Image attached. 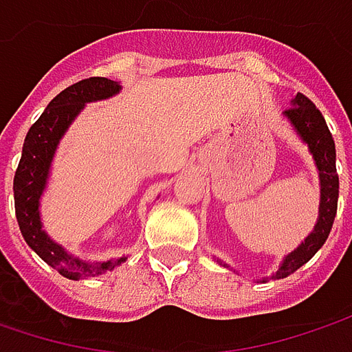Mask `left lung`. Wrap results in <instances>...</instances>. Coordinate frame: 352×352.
Segmentation results:
<instances>
[{"mask_svg":"<svg viewBox=\"0 0 352 352\" xmlns=\"http://www.w3.org/2000/svg\"><path fill=\"white\" fill-rule=\"evenodd\" d=\"M283 115L295 127L302 143H307L309 151L313 153L315 165L319 169L320 205L319 219H317L313 233L305 239V243H300L295 251H291L283 258L277 273L271 275L273 279H285V277L293 275L307 261H311L313 255L324 245V241L333 229V221L337 215V201H339V175H337V167H335L337 151H335L333 135L327 127L322 113L315 107V103L309 97L297 94V97L291 101V107H287Z\"/></svg>","mask_w":352,"mask_h":352,"instance_id":"1","label":"left lung"}]
</instances>
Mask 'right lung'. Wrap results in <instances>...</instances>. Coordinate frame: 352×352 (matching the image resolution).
<instances>
[{"label": "right lung", "instance_id": "obj_1", "mask_svg": "<svg viewBox=\"0 0 352 352\" xmlns=\"http://www.w3.org/2000/svg\"><path fill=\"white\" fill-rule=\"evenodd\" d=\"M119 89L121 85L107 77H89L55 95L47 109L25 135L21 159L13 177L15 217L21 235L39 257L67 279L79 280L83 277L103 275L127 258L119 257L103 263H85L73 257L61 245L47 237L39 215V199L47 185L50 167L61 137L65 135L73 119L85 107V103L113 97L115 94H119Z\"/></svg>", "mask_w": 352, "mask_h": 352}]
</instances>
